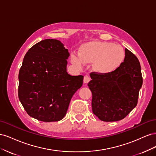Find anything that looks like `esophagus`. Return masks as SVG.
Masks as SVG:
<instances>
[{
	"mask_svg": "<svg viewBox=\"0 0 156 156\" xmlns=\"http://www.w3.org/2000/svg\"><path fill=\"white\" fill-rule=\"evenodd\" d=\"M90 81V77L88 75H85V76L84 77L83 81L84 83H88Z\"/></svg>",
	"mask_w": 156,
	"mask_h": 156,
	"instance_id": "34e87169",
	"label": "esophagus"
}]
</instances>
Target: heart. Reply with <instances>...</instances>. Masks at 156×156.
Returning <instances> with one entry per match:
<instances>
[{
	"label": "heart",
	"instance_id": "1",
	"mask_svg": "<svg viewBox=\"0 0 156 156\" xmlns=\"http://www.w3.org/2000/svg\"><path fill=\"white\" fill-rule=\"evenodd\" d=\"M125 51L119 45L111 42L90 41L83 45L79 55L72 54L71 62L81 68L86 64H93L96 72L107 74L114 72L123 62Z\"/></svg>",
	"mask_w": 156,
	"mask_h": 156
}]
</instances>
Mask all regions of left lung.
Segmentation results:
<instances>
[{"label": "left lung", "mask_w": 156, "mask_h": 156, "mask_svg": "<svg viewBox=\"0 0 156 156\" xmlns=\"http://www.w3.org/2000/svg\"><path fill=\"white\" fill-rule=\"evenodd\" d=\"M90 77L88 86L92 93V112L100 120L124 119L137 104L143 77L139 61L129 50L125 49L124 62L114 72H93Z\"/></svg>", "instance_id": "8db88e82"}]
</instances>
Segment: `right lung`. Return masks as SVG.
<instances>
[{"label":"right lung","instance_id":"add662e5","mask_svg":"<svg viewBox=\"0 0 156 156\" xmlns=\"http://www.w3.org/2000/svg\"><path fill=\"white\" fill-rule=\"evenodd\" d=\"M69 53L57 40L46 39L26 53L19 73L18 96L27 114L38 120H62L71 99L81 87L83 75L66 72Z\"/></svg>","mask_w":156,"mask_h":156}]
</instances>
